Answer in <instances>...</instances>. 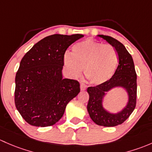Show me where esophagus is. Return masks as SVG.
<instances>
[{
	"label": "esophagus",
	"mask_w": 152,
	"mask_h": 152,
	"mask_svg": "<svg viewBox=\"0 0 152 152\" xmlns=\"http://www.w3.org/2000/svg\"><path fill=\"white\" fill-rule=\"evenodd\" d=\"M86 88H87V86L84 83H82V82L80 83V89H81V91L86 90Z\"/></svg>",
	"instance_id": "1"
}]
</instances>
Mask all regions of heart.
<instances>
[{
	"mask_svg": "<svg viewBox=\"0 0 152 152\" xmlns=\"http://www.w3.org/2000/svg\"><path fill=\"white\" fill-rule=\"evenodd\" d=\"M65 66L72 76L83 74L91 83L100 85L113 76L118 64V56L112 46L86 39L72 47V55L66 54Z\"/></svg>",
	"mask_w": 152,
	"mask_h": 152,
	"instance_id": "b5f03b06",
	"label": "heart"
}]
</instances>
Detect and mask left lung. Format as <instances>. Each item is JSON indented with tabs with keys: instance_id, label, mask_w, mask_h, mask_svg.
Here are the masks:
<instances>
[{
	"instance_id": "obj_1",
	"label": "left lung",
	"mask_w": 152,
	"mask_h": 152,
	"mask_svg": "<svg viewBox=\"0 0 152 152\" xmlns=\"http://www.w3.org/2000/svg\"><path fill=\"white\" fill-rule=\"evenodd\" d=\"M115 48L118 58V65L113 76L107 82L88 87L89 94L87 110L92 121L99 126H115L121 124L131 115L136 106L137 75L133 59L122 43L109 36L97 35ZM115 87H122L126 91L128 101L126 106L116 114L107 111L103 107V100L107 93Z\"/></svg>"
}]
</instances>
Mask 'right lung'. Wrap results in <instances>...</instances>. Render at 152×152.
Masks as SVG:
<instances>
[{
	"mask_svg": "<svg viewBox=\"0 0 152 152\" xmlns=\"http://www.w3.org/2000/svg\"><path fill=\"white\" fill-rule=\"evenodd\" d=\"M82 34H53L40 40L23 56L15 77V102L25 121L36 126H52L66 104L80 91L75 80L63 78L67 48Z\"/></svg>",
	"mask_w": 152,
	"mask_h": 152,
	"instance_id": "obj_1",
	"label": "right lung"
}]
</instances>
